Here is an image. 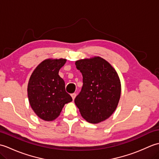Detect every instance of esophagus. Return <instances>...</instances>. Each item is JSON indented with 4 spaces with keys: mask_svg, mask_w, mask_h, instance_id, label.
Returning a JSON list of instances; mask_svg holds the SVG:
<instances>
[{
    "mask_svg": "<svg viewBox=\"0 0 159 159\" xmlns=\"http://www.w3.org/2000/svg\"><path fill=\"white\" fill-rule=\"evenodd\" d=\"M76 96V93H73L71 94V96H72V99H73V100H74V98H75Z\"/></svg>",
    "mask_w": 159,
    "mask_h": 159,
    "instance_id": "obj_1",
    "label": "esophagus"
}]
</instances>
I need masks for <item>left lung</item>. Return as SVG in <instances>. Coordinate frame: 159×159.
I'll list each match as a JSON object with an SVG mask.
<instances>
[{
	"label": "left lung",
	"mask_w": 159,
	"mask_h": 159,
	"mask_svg": "<svg viewBox=\"0 0 159 159\" xmlns=\"http://www.w3.org/2000/svg\"><path fill=\"white\" fill-rule=\"evenodd\" d=\"M76 66L82 73L83 85L74 102L82 117L92 124L107 120L120 98L121 84L116 71L98 57L77 61Z\"/></svg>",
	"instance_id": "8db88e82"
}]
</instances>
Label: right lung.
Masks as SVG:
<instances>
[{"label":"right lung","mask_w":159,"mask_h":159,"mask_svg":"<svg viewBox=\"0 0 159 159\" xmlns=\"http://www.w3.org/2000/svg\"><path fill=\"white\" fill-rule=\"evenodd\" d=\"M66 59H46L33 71L28 84L31 107L41 119L52 121L59 116L66 104L72 101L65 88L59 71Z\"/></svg>","instance_id":"obj_1"}]
</instances>
